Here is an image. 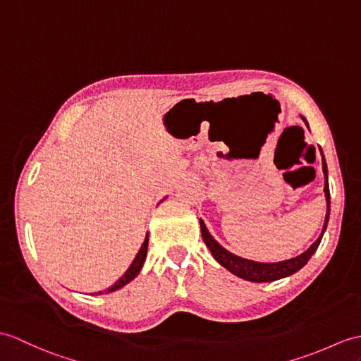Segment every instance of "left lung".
Returning a JSON list of instances; mask_svg holds the SVG:
<instances>
[{
	"instance_id": "left-lung-1",
	"label": "left lung",
	"mask_w": 361,
	"mask_h": 361,
	"mask_svg": "<svg viewBox=\"0 0 361 361\" xmlns=\"http://www.w3.org/2000/svg\"><path fill=\"white\" fill-rule=\"evenodd\" d=\"M301 118H303V116H301ZM323 172H324V195H326V203H328V211H326V219H324L322 235L315 240V243L311 247L305 250L301 255H298L295 258H290V259H284V262H280V263H258V262H252V259L237 257L232 252H229V250H226L221 245H219V243L214 240L211 233H209L204 221L200 220L201 235H203L206 246L209 247V250H211V254L214 255L216 262H219L223 267H226L229 272L240 276V279H245L247 281H255V283L275 281V280L284 279V276L292 275L297 271H300L301 267H303L309 262V258L314 255L318 245H320L322 237L326 231V226H328V221H329L331 194H329V184H328V167H326L324 158H323Z\"/></svg>"
}]
</instances>
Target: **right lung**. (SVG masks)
I'll return each instance as SVG.
<instances>
[{"mask_svg":"<svg viewBox=\"0 0 361 361\" xmlns=\"http://www.w3.org/2000/svg\"><path fill=\"white\" fill-rule=\"evenodd\" d=\"M147 245H149V238L146 237L145 243H142L141 247H140V250H138V254H137L135 259H133L132 264L129 266V269L126 271V274L121 276V279H120L118 281H116L115 284H112V286L106 290L107 294H109V292H114V290H116V289H120V288L126 286V284H128L129 281H132L133 279H135V276L138 275V272L141 271L142 264H145L146 254H147ZM98 294H102V292H98Z\"/></svg>","mask_w":361,"mask_h":361,"instance_id":"obj_1","label":"right lung"}]
</instances>
